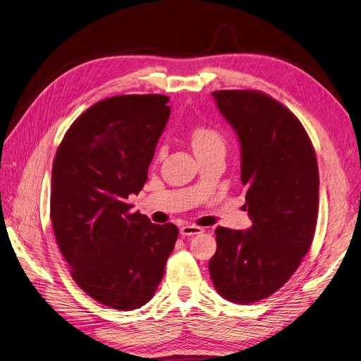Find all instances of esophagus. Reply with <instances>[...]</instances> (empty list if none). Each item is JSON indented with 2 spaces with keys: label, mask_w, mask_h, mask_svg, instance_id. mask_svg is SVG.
<instances>
[{
  "label": "esophagus",
  "mask_w": 361,
  "mask_h": 361,
  "mask_svg": "<svg viewBox=\"0 0 361 361\" xmlns=\"http://www.w3.org/2000/svg\"><path fill=\"white\" fill-rule=\"evenodd\" d=\"M202 232H204L202 228H197V226H190V224H185L180 228L181 236H193V235H199Z\"/></svg>",
  "instance_id": "34e87169"
}]
</instances>
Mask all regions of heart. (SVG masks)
Here are the masks:
<instances>
[{
	"label": "heart",
	"mask_w": 361,
	"mask_h": 361,
	"mask_svg": "<svg viewBox=\"0 0 361 361\" xmlns=\"http://www.w3.org/2000/svg\"><path fill=\"white\" fill-rule=\"evenodd\" d=\"M192 145L193 149L197 153L208 152V150H214V149H224V138L221 133L211 128V126H197L192 132ZM165 153V147L159 150L157 156H164Z\"/></svg>",
	"instance_id": "1"
}]
</instances>
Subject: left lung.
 I'll use <instances>...</instances> for the list:
<instances>
[{"label":"left lung","mask_w":361,"mask_h":361,"mask_svg":"<svg viewBox=\"0 0 361 361\" xmlns=\"http://www.w3.org/2000/svg\"><path fill=\"white\" fill-rule=\"evenodd\" d=\"M241 145V181L252 221L217 228L208 263L219 295L250 305L281 288L308 252L318 217V165L299 118L257 90L212 92Z\"/></svg>","instance_id":"8db88e82"}]
</instances>
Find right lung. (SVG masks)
I'll return each mask as SVG.
<instances>
[{
	"label": "right lung",
	"mask_w": 361,
	"mask_h": 361,
	"mask_svg": "<svg viewBox=\"0 0 361 361\" xmlns=\"http://www.w3.org/2000/svg\"><path fill=\"white\" fill-rule=\"evenodd\" d=\"M168 97L120 95L92 105L66 130L51 169L50 219L75 284L114 310L156 293L178 238L126 199L147 181L171 114Z\"/></svg>",
	"instance_id": "right-lung-1"
}]
</instances>
